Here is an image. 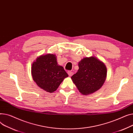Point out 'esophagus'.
<instances>
[{
  "instance_id": "obj_1",
  "label": "esophagus",
  "mask_w": 133,
  "mask_h": 133,
  "mask_svg": "<svg viewBox=\"0 0 133 133\" xmlns=\"http://www.w3.org/2000/svg\"><path fill=\"white\" fill-rule=\"evenodd\" d=\"M68 74L69 75V76H72L73 75V74H74V72L72 71H68Z\"/></svg>"
}]
</instances>
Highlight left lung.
Instances as JSON below:
<instances>
[{
	"label": "left lung",
	"instance_id": "left-lung-1",
	"mask_svg": "<svg viewBox=\"0 0 133 133\" xmlns=\"http://www.w3.org/2000/svg\"><path fill=\"white\" fill-rule=\"evenodd\" d=\"M79 69L71 79L83 95H89L103 87L107 76L104 62L95 56L83 58L78 63Z\"/></svg>",
	"mask_w": 133,
	"mask_h": 133
}]
</instances>
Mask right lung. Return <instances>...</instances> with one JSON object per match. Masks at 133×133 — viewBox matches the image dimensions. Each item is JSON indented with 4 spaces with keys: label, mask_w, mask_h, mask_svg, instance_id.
<instances>
[{
    "label": "right lung",
    "mask_w": 133,
    "mask_h": 133,
    "mask_svg": "<svg viewBox=\"0 0 133 133\" xmlns=\"http://www.w3.org/2000/svg\"><path fill=\"white\" fill-rule=\"evenodd\" d=\"M31 73L38 87L49 93L55 91L68 77L63 67L57 64L55 55L52 54L37 57L32 65Z\"/></svg>",
    "instance_id": "obj_1"
}]
</instances>
